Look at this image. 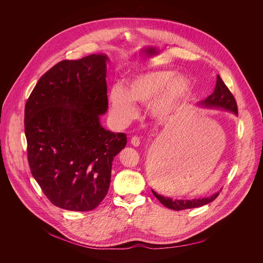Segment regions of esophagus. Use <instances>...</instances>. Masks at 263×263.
Wrapping results in <instances>:
<instances>
[{"label":"esophagus","instance_id":"esophagus-1","mask_svg":"<svg viewBox=\"0 0 263 263\" xmlns=\"http://www.w3.org/2000/svg\"><path fill=\"white\" fill-rule=\"evenodd\" d=\"M130 143H132V145H133L134 147H139L140 144H141V141H140V139H139L138 137H133V138L130 139Z\"/></svg>","mask_w":263,"mask_h":263}]
</instances>
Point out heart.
Instances as JSON below:
<instances>
[{"label":"heart","mask_w":263,"mask_h":263,"mask_svg":"<svg viewBox=\"0 0 263 263\" xmlns=\"http://www.w3.org/2000/svg\"><path fill=\"white\" fill-rule=\"evenodd\" d=\"M192 93V83L187 76L172 70H154L132 76L124 89L114 86L108 93V103L113 120L125 125L138 114L135 104L149 102L151 117L159 123L173 119L181 111Z\"/></svg>","instance_id":"b5f03b06"}]
</instances>
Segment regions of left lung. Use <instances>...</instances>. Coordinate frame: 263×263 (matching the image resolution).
Instances as JSON below:
<instances>
[{
  "mask_svg": "<svg viewBox=\"0 0 263 263\" xmlns=\"http://www.w3.org/2000/svg\"><path fill=\"white\" fill-rule=\"evenodd\" d=\"M197 105L200 107H203V108L221 109V110H225V111L233 113L235 115H238V108H237L236 100L219 75L217 76V84H216L214 92L209 97H206L204 100L199 101L197 103ZM152 192L163 205H165L166 208H168L170 210H174V211H183V210H187V209H194V208H199V206L205 205V204L212 202L214 199H216L220 193L218 191V192L212 194L211 196L201 197V198L173 199L171 197L159 194L153 189H152Z\"/></svg>",
  "mask_w": 263,
  "mask_h": 263,
  "instance_id": "1",
  "label": "left lung"
}]
</instances>
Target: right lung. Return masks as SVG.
Masks as SVG:
<instances>
[{
    "label": "right lung",
    "instance_id": "right-lung-1",
    "mask_svg": "<svg viewBox=\"0 0 263 263\" xmlns=\"http://www.w3.org/2000/svg\"><path fill=\"white\" fill-rule=\"evenodd\" d=\"M105 53L63 61L38 81L25 105L31 174L54 205L94 210L110 185L114 157L126 136L105 129L108 109Z\"/></svg>",
    "mask_w": 263,
    "mask_h": 263
}]
</instances>
